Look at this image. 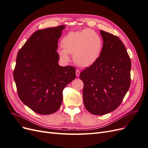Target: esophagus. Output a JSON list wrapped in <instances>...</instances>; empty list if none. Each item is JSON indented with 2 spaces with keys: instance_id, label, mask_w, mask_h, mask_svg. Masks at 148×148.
Listing matches in <instances>:
<instances>
[{
  "instance_id": "esophagus-1",
  "label": "esophagus",
  "mask_w": 148,
  "mask_h": 148,
  "mask_svg": "<svg viewBox=\"0 0 148 148\" xmlns=\"http://www.w3.org/2000/svg\"><path fill=\"white\" fill-rule=\"evenodd\" d=\"M79 74H80L79 70H76V75H77V77H78V76L79 75Z\"/></svg>"
}]
</instances>
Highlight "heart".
Returning <instances> with one entry per match:
<instances>
[{"label":"heart","mask_w":148,"mask_h":148,"mask_svg":"<svg viewBox=\"0 0 148 148\" xmlns=\"http://www.w3.org/2000/svg\"><path fill=\"white\" fill-rule=\"evenodd\" d=\"M61 46L64 50H59L60 59L69 62V54H73L78 65L87 67L94 64L99 59L102 49V40L100 36L90 29L66 34L62 38Z\"/></svg>","instance_id":"obj_1"}]
</instances>
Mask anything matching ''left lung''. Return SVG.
<instances>
[{
	"label": "left lung",
	"instance_id": "obj_1",
	"mask_svg": "<svg viewBox=\"0 0 148 148\" xmlns=\"http://www.w3.org/2000/svg\"><path fill=\"white\" fill-rule=\"evenodd\" d=\"M103 46L98 60L82 71L84 105L89 112L104 115L115 110L130 86L131 60L124 44L112 34L100 31Z\"/></svg>",
	"mask_w": 148,
	"mask_h": 148
}]
</instances>
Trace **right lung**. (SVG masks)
<instances>
[{"mask_svg": "<svg viewBox=\"0 0 148 148\" xmlns=\"http://www.w3.org/2000/svg\"><path fill=\"white\" fill-rule=\"evenodd\" d=\"M65 25L34 32L18 52L13 78L20 100L35 112L59 110L64 88L75 78L72 66H60L58 39Z\"/></svg>", "mask_w": 148, "mask_h": 148, "instance_id": "1", "label": "right lung"}]
</instances>
